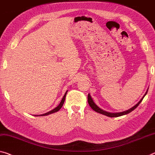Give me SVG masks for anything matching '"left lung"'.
Here are the masks:
<instances>
[{
	"mask_svg": "<svg viewBox=\"0 0 155 155\" xmlns=\"http://www.w3.org/2000/svg\"><path fill=\"white\" fill-rule=\"evenodd\" d=\"M148 89L147 90L146 92L145 93V94L143 95V97L141 98V100H140L137 103L136 105H134V106L132 107H131V108H130V109H128L127 110H126V111L121 112H109L105 111V110H104L101 109V108H100V107L98 106V105L94 102V101H93L92 98L91 97V95L90 94H88V96H87V101H88V104H89L90 106L91 107V108H92L93 110H94L95 112H97L98 113H100V114H101L105 115V116L109 117H118L123 116V115L128 114V113L131 112L132 111H133L134 109H136L137 107V106H138V105L140 104V103L142 101V100H143V99L144 98L145 96L146 95L147 92H148Z\"/></svg>",
	"mask_w": 155,
	"mask_h": 155,
	"instance_id": "obj_1",
	"label": "left lung"
}]
</instances>
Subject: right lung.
<instances>
[{
	"label": "right lung",
	"instance_id": "1",
	"mask_svg": "<svg viewBox=\"0 0 155 155\" xmlns=\"http://www.w3.org/2000/svg\"><path fill=\"white\" fill-rule=\"evenodd\" d=\"M67 92H68V91H66V92L65 93L64 96H63V99H62V100H61V103H60V104H59V105H58L57 107H56L54 109L51 110V111H50V112H46V113H45V114H41V115H34V116H36V117H37V116H47V115L51 114H52V113H54V112H58V110H59L61 108V107H62V106H63V104H64L66 94H67Z\"/></svg>",
	"mask_w": 155,
	"mask_h": 155
}]
</instances>
